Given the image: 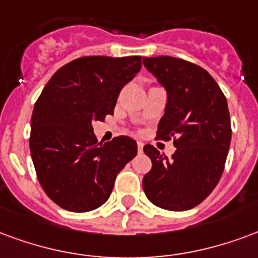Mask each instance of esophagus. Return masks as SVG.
I'll list each match as a JSON object with an SVG mask.
<instances>
[{
    "instance_id": "1",
    "label": "esophagus",
    "mask_w": 258,
    "mask_h": 258,
    "mask_svg": "<svg viewBox=\"0 0 258 258\" xmlns=\"http://www.w3.org/2000/svg\"><path fill=\"white\" fill-rule=\"evenodd\" d=\"M143 147H144V144H143L142 142L137 143V150H139V152H142V151H143Z\"/></svg>"
}]
</instances>
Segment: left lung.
<instances>
[{"label": "left lung", "instance_id": "obj_1", "mask_svg": "<svg viewBox=\"0 0 258 258\" xmlns=\"http://www.w3.org/2000/svg\"><path fill=\"white\" fill-rule=\"evenodd\" d=\"M143 64L168 93L157 139H173L176 147L168 158L144 146L152 168L143 189L158 208L188 210L208 198L224 170L231 144L227 99L206 70L187 60L158 56L144 57Z\"/></svg>", "mask_w": 258, "mask_h": 258}]
</instances>
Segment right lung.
I'll list each match as a JSON object with an SVG mask.
<instances>
[{
	"mask_svg": "<svg viewBox=\"0 0 258 258\" xmlns=\"http://www.w3.org/2000/svg\"><path fill=\"white\" fill-rule=\"evenodd\" d=\"M142 69V56H85L59 69L31 116L30 151L45 194L84 213L110 198L116 174L136 157V142L97 143L92 123L114 114L119 92Z\"/></svg>",
	"mask_w": 258,
	"mask_h": 258,
	"instance_id": "1",
	"label": "right lung"
}]
</instances>
